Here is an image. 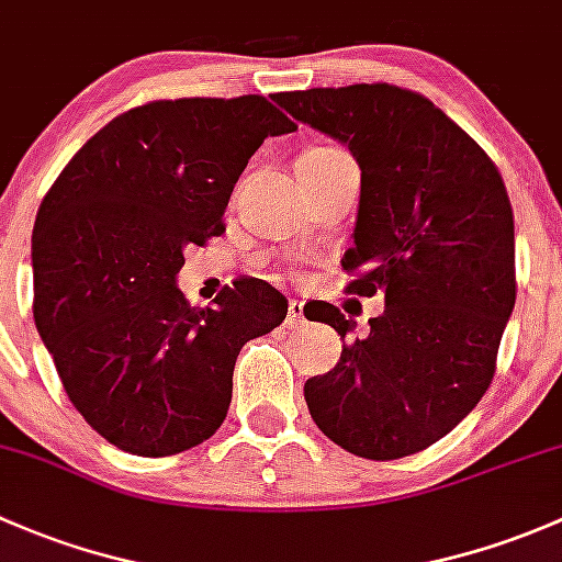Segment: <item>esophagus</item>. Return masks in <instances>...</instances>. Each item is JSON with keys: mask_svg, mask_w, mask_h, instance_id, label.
<instances>
[{"mask_svg": "<svg viewBox=\"0 0 562 562\" xmlns=\"http://www.w3.org/2000/svg\"><path fill=\"white\" fill-rule=\"evenodd\" d=\"M286 324L292 329H297V327H303L305 324V314H303V303H300V300H292V303H289V314H286Z\"/></svg>", "mask_w": 562, "mask_h": 562, "instance_id": "esophagus-1", "label": "esophagus"}]
</instances>
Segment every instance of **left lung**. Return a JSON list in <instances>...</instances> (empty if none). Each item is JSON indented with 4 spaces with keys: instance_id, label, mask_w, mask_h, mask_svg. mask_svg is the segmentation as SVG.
I'll use <instances>...</instances> for the list:
<instances>
[{
    "instance_id": "8db88e82",
    "label": "left lung",
    "mask_w": 562,
    "mask_h": 562,
    "mask_svg": "<svg viewBox=\"0 0 562 562\" xmlns=\"http://www.w3.org/2000/svg\"><path fill=\"white\" fill-rule=\"evenodd\" d=\"M273 102L360 165L344 268L362 270L349 292L384 297L362 338L335 305L316 314L346 346L338 366L305 381L311 416L368 460L422 452L482 401L517 300L501 172L430 100L397 86L289 91Z\"/></svg>"
}]
</instances>
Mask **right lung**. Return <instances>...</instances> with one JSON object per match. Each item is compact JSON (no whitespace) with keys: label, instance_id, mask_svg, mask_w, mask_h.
Segmentation results:
<instances>
[{"label":"right lung","instance_id":"1","mask_svg":"<svg viewBox=\"0 0 562 562\" xmlns=\"http://www.w3.org/2000/svg\"><path fill=\"white\" fill-rule=\"evenodd\" d=\"M294 124L265 97L159 100L102 126L56 178L32 233L34 324L69 401L140 457L192 449L222 427L246 340L286 319L259 279L192 308L183 251L224 233L248 159Z\"/></svg>","mask_w":562,"mask_h":562}]
</instances>
